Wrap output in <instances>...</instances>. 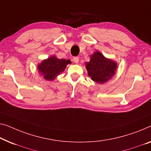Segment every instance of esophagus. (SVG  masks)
<instances>
[{
	"label": "esophagus",
	"mask_w": 151,
	"mask_h": 151,
	"mask_svg": "<svg viewBox=\"0 0 151 151\" xmlns=\"http://www.w3.org/2000/svg\"><path fill=\"white\" fill-rule=\"evenodd\" d=\"M73 60V62L75 63V64H78V62H79V59H78V57H74Z\"/></svg>",
	"instance_id": "34e87169"
}]
</instances>
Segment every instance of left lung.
I'll return each mask as SVG.
<instances>
[{
  "label": "left lung",
  "mask_w": 151,
  "mask_h": 151,
  "mask_svg": "<svg viewBox=\"0 0 151 151\" xmlns=\"http://www.w3.org/2000/svg\"><path fill=\"white\" fill-rule=\"evenodd\" d=\"M88 75L93 81L98 83L106 82L114 75L117 64L105 58L100 51L91 55L90 61L85 63Z\"/></svg>",
  "instance_id": "left-lung-1"
}]
</instances>
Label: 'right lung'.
<instances>
[{"mask_svg": "<svg viewBox=\"0 0 151 151\" xmlns=\"http://www.w3.org/2000/svg\"><path fill=\"white\" fill-rule=\"evenodd\" d=\"M68 64H71L70 60H60L58 59L55 56H51L47 60H42L38 65L37 68L45 79L52 81L64 70Z\"/></svg>", "mask_w": 151, "mask_h": 151, "instance_id": "1", "label": "right lung"}]
</instances>
